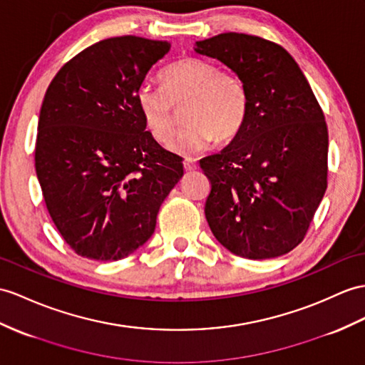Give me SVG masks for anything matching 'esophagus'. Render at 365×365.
<instances>
[{
  "mask_svg": "<svg viewBox=\"0 0 365 365\" xmlns=\"http://www.w3.org/2000/svg\"><path fill=\"white\" fill-rule=\"evenodd\" d=\"M184 168H185V172L197 170V163H195V159L185 158V159H184Z\"/></svg>",
  "mask_w": 365,
  "mask_h": 365,
  "instance_id": "1",
  "label": "esophagus"
}]
</instances>
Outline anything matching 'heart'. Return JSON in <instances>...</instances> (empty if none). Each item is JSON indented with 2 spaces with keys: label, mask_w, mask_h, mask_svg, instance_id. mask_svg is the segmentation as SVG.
<instances>
[{
  "label": "heart",
  "mask_w": 365,
  "mask_h": 365,
  "mask_svg": "<svg viewBox=\"0 0 365 365\" xmlns=\"http://www.w3.org/2000/svg\"><path fill=\"white\" fill-rule=\"evenodd\" d=\"M161 88L142 85L138 110L147 130L159 144L173 138L178 110L185 122L173 142L180 153H198L213 140H232L250 113V91L242 74L220 69L210 60L184 57L159 73Z\"/></svg>",
  "instance_id": "b5f03b06"
}]
</instances>
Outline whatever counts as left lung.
<instances>
[{
    "label": "left lung",
    "instance_id": "1",
    "mask_svg": "<svg viewBox=\"0 0 365 365\" xmlns=\"http://www.w3.org/2000/svg\"><path fill=\"white\" fill-rule=\"evenodd\" d=\"M198 54L242 74L250 113L242 131L200 167L210 181L209 227L235 255L274 259L304 242L327 189L324 111L296 60L280 44L227 32L197 41Z\"/></svg>",
    "mask_w": 365,
    "mask_h": 365
}]
</instances>
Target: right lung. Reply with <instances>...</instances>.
I'll use <instances>...</instances> for the list:
<instances>
[{"instance_id": "right-lung-1", "label": "right lung", "mask_w": 365, "mask_h": 365, "mask_svg": "<svg viewBox=\"0 0 365 365\" xmlns=\"http://www.w3.org/2000/svg\"><path fill=\"white\" fill-rule=\"evenodd\" d=\"M170 44L123 35L78 52L41 103L35 172L65 243L90 260H119L152 237L182 158L147 131L136 93Z\"/></svg>"}]
</instances>
